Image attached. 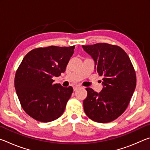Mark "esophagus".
Wrapping results in <instances>:
<instances>
[{"label": "esophagus", "mask_w": 150, "mask_h": 150, "mask_svg": "<svg viewBox=\"0 0 150 150\" xmlns=\"http://www.w3.org/2000/svg\"><path fill=\"white\" fill-rule=\"evenodd\" d=\"M81 88V86H79V85H76V86H75L74 87H73V91H75L78 90L79 88Z\"/></svg>", "instance_id": "34e87169"}]
</instances>
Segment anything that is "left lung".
I'll return each instance as SVG.
<instances>
[{
    "label": "left lung",
    "mask_w": 150,
    "mask_h": 150,
    "mask_svg": "<svg viewBox=\"0 0 150 150\" xmlns=\"http://www.w3.org/2000/svg\"><path fill=\"white\" fill-rule=\"evenodd\" d=\"M83 48L95 60L96 73L104 76L99 93L86 88L84 111L96 122H110L126 110L133 95L136 85L134 66L125 51L118 45L98 43Z\"/></svg>",
    "instance_id": "obj_1"
}]
</instances>
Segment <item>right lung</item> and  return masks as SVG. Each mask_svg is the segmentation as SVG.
I'll return each mask as SVG.
<instances>
[{
	"mask_svg": "<svg viewBox=\"0 0 150 150\" xmlns=\"http://www.w3.org/2000/svg\"><path fill=\"white\" fill-rule=\"evenodd\" d=\"M75 47H38L22 59L15 75V89L22 108L32 118L49 122L62 115L73 89L54 84L52 78L65 72Z\"/></svg>",
	"mask_w": 150,
	"mask_h": 150,
	"instance_id": "1",
	"label": "right lung"
}]
</instances>
